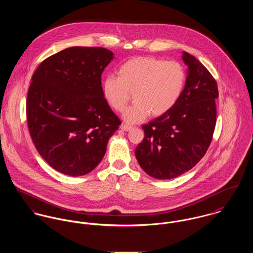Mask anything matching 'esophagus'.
<instances>
[{
	"label": "esophagus",
	"instance_id": "34e87169",
	"mask_svg": "<svg viewBox=\"0 0 253 253\" xmlns=\"http://www.w3.org/2000/svg\"><path fill=\"white\" fill-rule=\"evenodd\" d=\"M120 128H121L123 131H130V130L132 129V127H131V126H129V125H126V124H122Z\"/></svg>",
	"mask_w": 253,
	"mask_h": 253
}]
</instances>
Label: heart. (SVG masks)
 I'll return each mask as SVG.
<instances>
[{
	"mask_svg": "<svg viewBox=\"0 0 253 253\" xmlns=\"http://www.w3.org/2000/svg\"><path fill=\"white\" fill-rule=\"evenodd\" d=\"M185 80V71L177 62L135 57L118 67L117 77L107 76L103 80L102 94L113 110L121 113L134 93L135 104L123 117L129 123H138L150 113L153 116L169 113L179 100Z\"/></svg>",
	"mask_w": 253,
	"mask_h": 253,
	"instance_id": "1",
	"label": "heart"
}]
</instances>
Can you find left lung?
Returning a JSON list of instances; mask_svg holds the SVG:
<instances>
[{"label": "left lung", "instance_id": "1", "mask_svg": "<svg viewBox=\"0 0 253 253\" xmlns=\"http://www.w3.org/2000/svg\"><path fill=\"white\" fill-rule=\"evenodd\" d=\"M188 67L181 96L169 113L142 125L144 138L135 150L141 169L157 179H170L196 166L215 128L218 88L208 69L183 51Z\"/></svg>", "mask_w": 253, "mask_h": 253}]
</instances>
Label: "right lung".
<instances>
[{
    "label": "right lung",
    "instance_id": "add662e5",
    "mask_svg": "<svg viewBox=\"0 0 253 253\" xmlns=\"http://www.w3.org/2000/svg\"><path fill=\"white\" fill-rule=\"evenodd\" d=\"M113 59L104 47H69L43 60L32 77L29 132L40 155L64 174L96 168L121 124L102 94L101 76Z\"/></svg>",
    "mask_w": 253,
    "mask_h": 253
}]
</instances>
